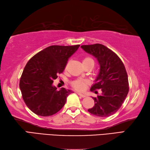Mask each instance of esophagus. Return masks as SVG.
Masks as SVG:
<instances>
[{"label":"esophagus","instance_id":"34e87169","mask_svg":"<svg viewBox=\"0 0 150 150\" xmlns=\"http://www.w3.org/2000/svg\"><path fill=\"white\" fill-rule=\"evenodd\" d=\"M77 93H78V95H79V96H81L82 98H85V97L86 96V95H84V94H83V93H80V92H78Z\"/></svg>","mask_w":150,"mask_h":150}]
</instances>
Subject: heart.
<instances>
[{"mask_svg": "<svg viewBox=\"0 0 150 150\" xmlns=\"http://www.w3.org/2000/svg\"><path fill=\"white\" fill-rule=\"evenodd\" d=\"M93 64V60L90 57H84L83 60V64ZM88 84V81L86 80V79H76V80L73 81L71 83L72 86L75 89L79 91L84 90Z\"/></svg>", "mask_w": 150, "mask_h": 150, "instance_id": "b5f03b06", "label": "heart"}]
</instances>
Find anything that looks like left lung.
<instances>
[{"instance_id": "left-lung-1", "label": "left lung", "mask_w": 150, "mask_h": 150, "mask_svg": "<svg viewBox=\"0 0 150 150\" xmlns=\"http://www.w3.org/2000/svg\"><path fill=\"white\" fill-rule=\"evenodd\" d=\"M81 48L98 60L100 69L91 91L102 93L92 98L95 105L88 111L93 115L108 117L118 110L129 92L128 77L124 64L115 52L102 44L82 45Z\"/></svg>"}]
</instances>
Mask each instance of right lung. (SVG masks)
<instances>
[{"mask_svg":"<svg viewBox=\"0 0 150 150\" xmlns=\"http://www.w3.org/2000/svg\"><path fill=\"white\" fill-rule=\"evenodd\" d=\"M79 46H49L26 64L19 87L25 104L34 113L41 116H52L65 105L71 91L64 88L57 90L52 83L57 75L64 71L69 58Z\"/></svg>","mask_w":150,"mask_h":150,"instance_id":"right-lung-1","label":"right lung"}]
</instances>
